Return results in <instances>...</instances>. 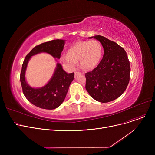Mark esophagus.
I'll return each mask as SVG.
<instances>
[{
  "label": "esophagus",
  "instance_id": "esophagus-1",
  "mask_svg": "<svg viewBox=\"0 0 155 155\" xmlns=\"http://www.w3.org/2000/svg\"><path fill=\"white\" fill-rule=\"evenodd\" d=\"M81 74H82V73H81L80 71H76V72H75V76H77L78 75H81Z\"/></svg>",
  "mask_w": 155,
  "mask_h": 155
}]
</instances>
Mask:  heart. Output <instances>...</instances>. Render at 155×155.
<instances>
[{
  "label": "heart",
  "mask_w": 155,
  "mask_h": 155,
  "mask_svg": "<svg viewBox=\"0 0 155 155\" xmlns=\"http://www.w3.org/2000/svg\"><path fill=\"white\" fill-rule=\"evenodd\" d=\"M103 48L97 40L79 41L68 49L67 55L63 59L71 68L80 61V66L87 70L94 69L101 60Z\"/></svg>",
  "instance_id": "heart-1"
}]
</instances>
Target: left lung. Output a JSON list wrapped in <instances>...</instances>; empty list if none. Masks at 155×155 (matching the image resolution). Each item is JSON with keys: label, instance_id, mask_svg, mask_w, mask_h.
Listing matches in <instances>:
<instances>
[{"label": "left lung", "instance_id": "left-lung-1", "mask_svg": "<svg viewBox=\"0 0 155 155\" xmlns=\"http://www.w3.org/2000/svg\"><path fill=\"white\" fill-rule=\"evenodd\" d=\"M104 48V56L97 67L85 73V88L93 99L106 103L124 93L130 79V63L126 51L114 41L97 35Z\"/></svg>", "mask_w": 155, "mask_h": 155}]
</instances>
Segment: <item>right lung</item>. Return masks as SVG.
<instances>
[{
    "label": "right lung",
    "instance_id": "obj_1",
    "mask_svg": "<svg viewBox=\"0 0 155 155\" xmlns=\"http://www.w3.org/2000/svg\"><path fill=\"white\" fill-rule=\"evenodd\" d=\"M64 41L54 39L36 46L26 55L22 65L20 80L22 92L26 98L36 106L48 110L59 107L67 95L71 82L74 78V73L65 72L60 63L56 68L51 79L45 86L39 88H32L28 85L25 80V71L31 57L38 53L45 52L60 58L63 50Z\"/></svg>",
    "mask_w": 155,
    "mask_h": 155
}]
</instances>
